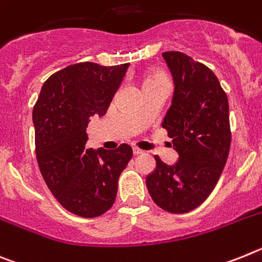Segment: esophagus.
Wrapping results in <instances>:
<instances>
[{"label":"esophagus","instance_id":"34e87169","mask_svg":"<svg viewBox=\"0 0 262 262\" xmlns=\"http://www.w3.org/2000/svg\"><path fill=\"white\" fill-rule=\"evenodd\" d=\"M133 154L134 156H141V154H144V150L138 149V147H133Z\"/></svg>","mask_w":262,"mask_h":262}]
</instances>
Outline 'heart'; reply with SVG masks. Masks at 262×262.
<instances>
[{
  "label": "heart",
  "instance_id": "1",
  "mask_svg": "<svg viewBox=\"0 0 262 262\" xmlns=\"http://www.w3.org/2000/svg\"><path fill=\"white\" fill-rule=\"evenodd\" d=\"M146 81H166V77L163 76L161 72H156V74L151 75ZM146 81H145V83H146Z\"/></svg>",
  "mask_w": 262,
  "mask_h": 262
}]
</instances>
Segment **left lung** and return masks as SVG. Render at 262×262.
<instances>
[{
	"label": "left lung",
	"instance_id": "left-lung-1",
	"mask_svg": "<svg viewBox=\"0 0 262 262\" xmlns=\"http://www.w3.org/2000/svg\"><path fill=\"white\" fill-rule=\"evenodd\" d=\"M174 80L171 105L162 126L172 138L179 158L166 165L158 156L146 177L154 203L172 213H185L212 192L231 146L226 92L210 68L179 51L162 54Z\"/></svg>",
	"mask_w": 262,
	"mask_h": 262
}]
</instances>
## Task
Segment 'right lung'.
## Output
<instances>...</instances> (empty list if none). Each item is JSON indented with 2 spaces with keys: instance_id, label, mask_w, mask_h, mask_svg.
I'll return each instance as SVG.
<instances>
[{
  "instance_id": "1",
  "label": "right lung",
  "mask_w": 262,
  "mask_h": 262,
  "mask_svg": "<svg viewBox=\"0 0 262 262\" xmlns=\"http://www.w3.org/2000/svg\"><path fill=\"white\" fill-rule=\"evenodd\" d=\"M129 63H77L55 72L33 111L36 161L47 187L66 210L96 217L113 206L118 178L133 156L129 145L88 149V122L104 116Z\"/></svg>"
}]
</instances>
